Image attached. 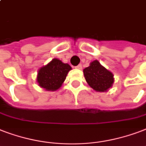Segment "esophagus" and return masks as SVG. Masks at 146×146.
Returning <instances> with one entry per match:
<instances>
[{
    "label": "esophagus",
    "mask_w": 146,
    "mask_h": 146,
    "mask_svg": "<svg viewBox=\"0 0 146 146\" xmlns=\"http://www.w3.org/2000/svg\"><path fill=\"white\" fill-rule=\"evenodd\" d=\"M76 68L79 69V70H81V69H82V65H81V64H79V65L76 66Z\"/></svg>",
    "instance_id": "1"
}]
</instances>
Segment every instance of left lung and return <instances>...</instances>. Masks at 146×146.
<instances>
[{"label":"left lung","mask_w":146,"mask_h":146,"mask_svg":"<svg viewBox=\"0 0 146 146\" xmlns=\"http://www.w3.org/2000/svg\"><path fill=\"white\" fill-rule=\"evenodd\" d=\"M83 73L89 86L97 92H106L114 83L113 73L98 60L91 62L90 66L83 70Z\"/></svg>","instance_id":"1"}]
</instances>
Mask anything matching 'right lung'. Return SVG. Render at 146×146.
I'll return each mask as SVG.
<instances>
[{
	"label": "right lung",
	"mask_w": 146,
	"mask_h": 146,
	"mask_svg": "<svg viewBox=\"0 0 146 146\" xmlns=\"http://www.w3.org/2000/svg\"><path fill=\"white\" fill-rule=\"evenodd\" d=\"M71 69L69 64L54 58L39 70L36 81L39 86L46 90H57L65 81L67 73Z\"/></svg>",
	"instance_id": "obj_1"
}]
</instances>
